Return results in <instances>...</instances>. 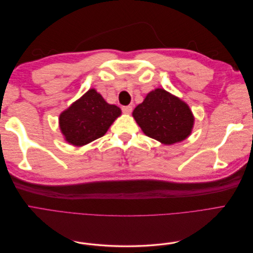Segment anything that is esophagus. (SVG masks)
<instances>
[{
    "label": "esophagus",
    "mask_w": 253,
    "mask_h": 253,
    "mask_svg": "<svg viewBox=\"0 0 253 253\" xmlns=\"http://www.w3.org/2000/svg\"><path fill=\"white\" fill-rule=\"evenodd\" d=\"M133 111V106L132 105H126V106H122V112L126 115H129Z\"/></svg>",
    "instance_id": "obj_1"
}]
</instances>
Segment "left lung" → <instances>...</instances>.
<instances>
[{
  "instance_id": "8db88e82",
  "label": "left lung",
  "mask_w": 253,
  "mask_h": 253,
  "mask_svg": "<svg viewBox=\"0 0 253 253\" xmlns=\"http://www.w3.org/2000/svg\"><path fill=\"white\" fill-rule=\"evenodd\" d=\"M132 115L145 135L167 145L187 139L195 121L190 106L164 88L151 90Z\"/></svg>"
}]
</instances>
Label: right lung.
<instances>
[{
  "mask_svg": "<svg viewBox=\"0 0 253 253\" xmlns=\"http://www.w3.org/2000/svg\"><path fill=\"white\" fill-rule=\"evenodd\" d=\"M121 115L117 105L106 102L95 88H89L59 116V128L64 140L83 147L100 138Z\"/></svg>",
  "mask_w": 253,
  "mask_h": 253,
  "instance_id": "add662e5",
  "label": "right lung"
}]
</instances>
